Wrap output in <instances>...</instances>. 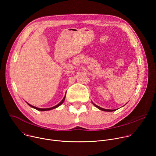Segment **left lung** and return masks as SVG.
I'll list each match as a JSON object with an SVG mask.
<instances>
[{
	"instance_id": "left-lung-1",
	"label": "left lung",
	"mask_w": 156,
	"mask_h": 156,
	"mask_svg": "<svg viewBox=\"0 0 156 156\" xmlns=\"http://www.w3.org/2000/svg\"><path fill=\"white\" fill-rule=\"evenodd\" d=\"M94 105H95V107H96L97 108H98L99 109H100V110H103V111H107V112H112V111H115V110H116V109H114V110H110V109H105V108H102V107H99L98 105H96V104H94L93 102H92Z\"/></svg>"
}]
</instances>
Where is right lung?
<instances>
[{"mask_svg":"<svg viewBox=\"0 0 156 156\" xmlns=\"http://www.w3.org/2000/svg\"><path fill=\"white\" fill-rule=\"evenodd\" d=\"M65 97L63 98V99H62V101L60 102V103H58L57 105H56L55 106H54V107H50V108H37V107H34V106H33V105H30V104H28V102H27L30 107H33V108H35V109H36V110H40V111H46V110H52V109H54V108H57V107H58V106H60L63 102H64V101H65Z\"/></svg>","mask_w":156,"mask_h":156,"instance_id":"obj_1","label":"right lung"}]
</instances>
